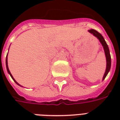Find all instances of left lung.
<instances>
[{"instance_id":"left-lung-1","label":"left lung","mask_w":120,"mask_h":120,"mask_svg":"<svg viewBox=\"0 0 120 120\" xmlns=\"http://www.w3.org/2000/svg\"><path fill=\"white\" fill-rule=\"evenodd\" d=\"M88 32L98 39L100 42L101 44V45H102L103 47V49H104L105 54V56H106V70H105V72L104 73L103 77V80H104V79H105V77H106V75H108V72L110 71V68H111V56H110V50H109L108 45H107V43H106V42L105 41V40L103 37L100 33H98L97 30H95L94 29L89 30Z\"/></svg>"}]
</instances>
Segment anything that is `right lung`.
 Here are the masks:
<instances>
[{
    "instance_id": "right-lung-1",
    "label": "right lung",
    "mask_w": 120,
    "mask_h": 120,
    "mask_svg": "<svg viewBox=\"0 0 120 120\" xmlns=\"http://www.w3.org/2000/svg\"><path fill=\"white\" fill-rule=\"evenodd\" d=\"M8 50H9V49H8ZM7 55H8V53H7V56H6V60H5V64H6V68H7V71H8V74H9V75H10V77H12V79H13V80H14V82H15V83H17L18 85H19V86H22L21 85H20V84H19L17 83V82H16L15 81V79H14V77H13V76H12V74H11V73H10V70H9V69H8V62H7Z\"/></svg>"
}]
</instances>
